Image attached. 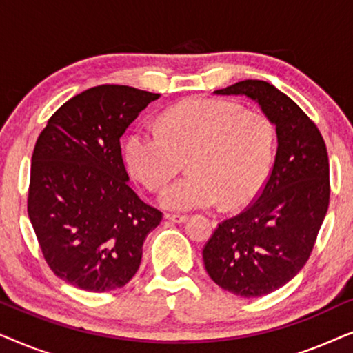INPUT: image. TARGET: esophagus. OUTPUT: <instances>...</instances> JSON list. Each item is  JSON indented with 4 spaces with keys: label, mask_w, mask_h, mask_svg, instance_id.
I'll use <instances>...</instances> for the list:
<instances>
[{
    "label": "esophagus",
    "mask_w": 353,
    "mask_h": 353,
    "mask_svg": "<svg viewBox=\"0 0 353 353\" xmlns=\"http://www.w3.org/2000/svg\"><path fill=\"white\" fill-rule=\"evenodd\" d=\"M165 216L167 220H170V221H173V223H185V221L188 220V216L186 215H176V214H165L163 215Z\"/></svg>",
    "instance_id": "34e87169"
}]
</instances>
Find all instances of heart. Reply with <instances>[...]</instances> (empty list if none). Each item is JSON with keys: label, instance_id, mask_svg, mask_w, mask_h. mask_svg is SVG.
I'll return each instance as SVG.
<instances>
[{"label": "heart", "instance_id": "heart-1", "mask_svg": "<svg viewBox=\"0 0 353 353\" xmlns=\"http://www.w3.org/2000/svg\"><path fill=\"white\" fill-rule=\"evenodd\" d=\"M274 127L265 115L220 99H190L167 109L159 127L139 125L125 143L130 172L149 190L175 176L188 157L190 173L159 194L170 210L249 204L270 175Z\"/></svg>", "mask_w": 353, "mask_h": 353}]
</instances>
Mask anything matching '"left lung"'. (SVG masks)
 <instances>
[{"label": "left lung", "mask_w": 353, "mask_h": 353, "mask_svg": "<svg viewBox=\"0 0 353 353\" xmlns=\"http://www.w3.org/2000/svg\"><path fill=\"white\" fill-rule=\"evenodd\" d=\"M254 101L276 128V156L257 201L221 221L202 250L212 281L254 299L283 288L307 263L330 205V162L316 125L262 80L214 91Z\"/></svg>", "instance_id": "8db88e82"}]
</instances>
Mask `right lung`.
<instances>
[{"instance_id": "obj_1", "label": "right lung", "mask_w": 353, "mask_h": 353, "mask_svg": "<svg viewBox=\"0 0 353 353\" xmlns=\"http://www.w3.org/2000/svg\"><path fill=\"white\" fill-rule=\"evenodd\" d=\"M161 94L94 86L48 120L32 156L28 219L57 278L90 292L127 284L162 214L130 188L120 138Z\"/></svg>"}]
</instances>
